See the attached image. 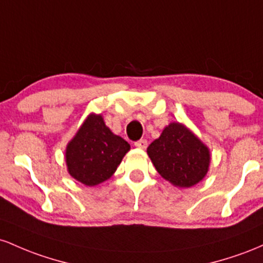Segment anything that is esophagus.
Instances as JSON below:
<instances>
[{"label": "esophagus", "mask_w": 263, "mask_h": 263, "mask_svg": "<svg viewBox=\"0 0 263 263\" xmlns=\"http://www.w3.org/2000/svg\"><path fill=\"white\" fill-rule=\"evenodd\" d=\"M134 145L137 146V147H139V149H146V146H147V140H145V139H140V140L135 141Z\"/></svg>", "instance_id": "esophagus-1"}]
</instances>
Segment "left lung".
I'll list each match as a JSON object with an SVG mask.
<instances>
[{"instance_id":"obj_1","label":"left lung","mask_w":263,"mask_h":263,"mask_svg":"<svg viewBox=\"0 0 263 263\" xmlns=\"http://www.w3.org/2000/svg\"><path fill=\"white\" fill-rule=\"evenodd\" d=\"M156 171L178 187H191L205 178L210 165L209 147L181 123H170L147 146Z\"/></svg>"}]
</instances>
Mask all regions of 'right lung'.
I'll use <instances>...</instances> for the list:
<instances>
[{"instance_id": "right-lung-1", "label": "right lung", "mask_w": 263, "mask_h": 263, "mask_svg": "<svg viewBox=\"0 0 263 263\" xmlns=\"http://www.w3.org/2000/svg\"><path fill=\"white\" fill-rule=\"evenodd\" d=\"M130 145L111 133L100 114H89L66 149L68 173L87 186H96L116 173Z\"/></svg>"}]
</instances>
